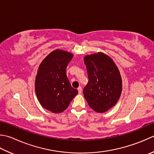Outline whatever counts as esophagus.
<instances>
[{"label": "esophagus", "mask_w": 154, "mask_h": 154, "mask_svg": "<svg viewBox=\"0 0 154 154\" xmlns=\"http://www.w3.org/2000/svg\"><path fill=\"white\" fill-rule=\"evenodd\" d=\"M78 92H79V93H81V92H82V87H78Z\"/></svg>", "instance_id": "obj_1"}]
</instances>
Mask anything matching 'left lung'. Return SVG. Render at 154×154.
Instances as JSON below:
<instances>
[{
  "instance_id": "1",
  "label": "left lung",
  "mask_w": 154,
  "mask_h": 154,
  "mask_svg": "<svg viewBox=\"0 0 154 154\" xmlns=\"http://www.w3.org/2000/svg\"><path fill=\"white\" fill-rule=\"evenodd\" d=\"M88 83L83 95L91 109L103 113L113 107L122 91V81L117 66L109 57L98 53L84 58Z\"/></svg>"
}]
</instances>
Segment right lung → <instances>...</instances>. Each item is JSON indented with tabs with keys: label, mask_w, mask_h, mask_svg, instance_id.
<instances>
[{
	"label": "right lung",
	"mask_w": 154,
	"mask_h": 154,
	"mask_svg": "<svg viewBox=\"0 0 154 154\" xmlns=\"http://www.w3.org/2000/svg\"><path fill=\"white\" fill-rule=\"evenodd\" d=\"M71 53L57 49L41 62L35 80V91L42 106L53 113H61L78 93L66 74Z\"/></svg>",
	"instance_id": "right-lung-1"
}]
</instances>
